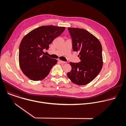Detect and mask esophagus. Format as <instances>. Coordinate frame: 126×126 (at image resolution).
<instances>
[{
	"label": "esophagus",
	"instance_id": "obj_1",
	"mask_svg": "<svg viewBox=\"0 0 126 126\" xmlns=\"http://www.w3.org/2000/svg\"><path fill=\"white\" fill-rule=\"evenodd\" d=\"M58 61H59L60 63H62V64L66 63V62H65V61H62V60H58Z\"/></svg>",
	"mask_w": 126,
	"mask_h": 126
}]
</instances>
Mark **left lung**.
Instances as JSON below:
<instances>
[{"label": "left lung", "mask_w": 126, "mask_h": 126, "mask_svg": "<svg viewBox=\"0 0 126 126\" xmlns=\"http://www.w3.org/2000/svg\"><path fill=\"white\" fill-rule=\"evenodd\" d=\"M74 51L79 52V63L70 62L72 69L67 74L73 83L85 85L93 81L103 66L102 48L95 36L84 29L68 28Z\"/></svg>", "instance_id": "1"}]
</instances>
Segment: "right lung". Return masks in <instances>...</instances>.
I'll use <instances>...</instances> for the list:
<instances>
[{
    "label": "right lung",
    "mask_w": 126,
    "mask_h": 126,
    "mask_svg": "<svg viewBox=\"0 0 126 126\" xmlns=\"http://www.w3.org/2000/svg\"><path fill=\"white\" fill-rule=\"evenodd\" d=\"M64 27L42 26L34 29L22 39L19 49V63L23 74L33 81L45 78L57 61L44 55V49L65 30Z\"/></svg>",
    "instance_id": "obj_1"
}]
</instances>
